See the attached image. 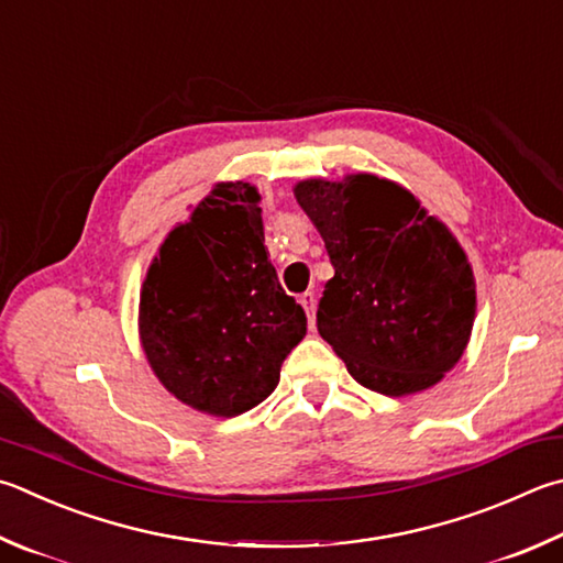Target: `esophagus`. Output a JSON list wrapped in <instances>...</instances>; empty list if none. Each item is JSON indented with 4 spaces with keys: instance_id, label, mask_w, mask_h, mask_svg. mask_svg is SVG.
<instances>
[{
    "instance_id": "obj_1",
    "label": "esophagus",
    "mask_w": 563,
    "mask_h": 563,
    "mask_svg": "<svg viewBox=\"0 0 563 563\" xmlns=\"http://www.w3.org/2000/svg\"><path fill=\"white\" fill-rule=\"evenodd\" d=\"M300 305L308 312V320H310V330H314V295L312 292H305L300 295Z\"/></svg>"
}]
</instances>
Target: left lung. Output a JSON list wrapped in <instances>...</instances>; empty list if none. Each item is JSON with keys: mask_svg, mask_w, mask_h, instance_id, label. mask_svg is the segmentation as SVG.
<instances>
[{"mask_svg": "<svg viewBox=\"0 0 563 563\" xmlns=\"http://www.w3.org/2000/svg\"><path fill=\"white\" fill-rule=\"evenodd\" d=\"M334 278L317 330L356 382L386 396L435 386L465 354L477 298L467 253L411 191L356 172L292 187Z\"/></svg>", "mask_w": 563, "mask_h": 563, "instance_id": "8db88e82", "label": "left lung"}]
</instances>
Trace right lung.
<instances>
[{
  "mask_svg": "<svg viewBox=\"0 0 563 563\" xmlns=\"http://www.w3.org/2000/svg\"><path fill=\"white\" fill-rule=\"evenodd\" d=\"M258 203L251 181L213 184L162 241L140 290L150 369L177 401L217 418L265 401L308 332L268 261Z\"/></svg>",
  "mask_w": 563,
  "mask_h": 563,
  "instance_id": "obj_1",
  "label": "right lung"
}]
</instances>
